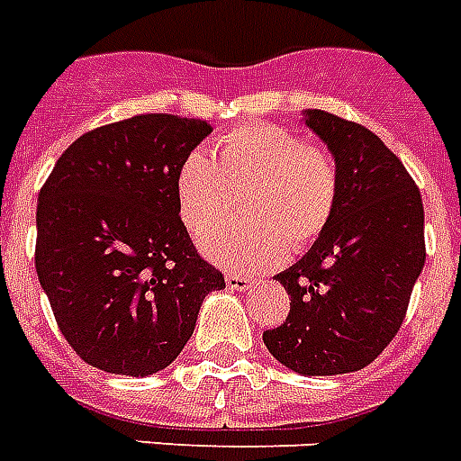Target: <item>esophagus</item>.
I'll return each instance as SVG.
<instances>
[{"label":"esophagus","instance_id":"obj_1","mask_svg":"<svg viewBox=\"0 0 461 461\" xmlns=\"http://www.w3.org/2000/svg\"><path fill=\"white\" fill-rule=\"evenodd\" d=\"M224 280H227V287L234 289V292H246V289H249L253 285L251 277H246V275L230 273V275H227V277H224Z\"/></svg>","mask_w":461,"mask_h":461}]
</instances>
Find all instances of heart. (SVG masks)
Segmentation results:
<instances>
[{"mask_svg":"<svg viewBox=\"0 0 461 461\" xmlns=\"http://www.w3.org/2000/svg\"><path fill=\"white\" fill-rule=\"evenodd\" d=\"M240 194L244 221L208 235L203 253L234 270L280 266L328 230L339 201L335 158L292 129L244 124L220 136L212 155L195 148L176 172V201L194 237L207 234L233 209Z\"/></svg>","mask_w":461,"mask_h":461,"instance_id":"b5f03b06","label":"heart"}]
</instances>
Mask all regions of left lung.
Segmentation results:
<instances>
[{
	"label": "left lung",
	"instance_id": "obj_1",
	"mask_svg": "<svg viewBox=\"0 0 461 461\" xmlns=\"http://www.w3.org/2000/svg\"><path fill=\"white\" fill-rule=\"evenodd\" d=\"M303 122L339 169V201L311 251L275 280L289 315L263 342L302 375L361 371L397 335L426 263L421 191L373 131L322 110Z\"/></svg>",
	"mask_w": 461,
	"mask_h": 461
}]
</instances>
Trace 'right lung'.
<instances>
[{"instance_id": "1", "label": "right lung", "mask_w": 461, "mask_h": 461, "mask_svg": "<svg viewBox=\"0 0 461 461\" xmlns=\"http://www.w3.org/2000/svg\"><path fill=\"white\" fill-rule=\"evenodd\" d=\"M212 126L139 114L83 133L38 195L35 270L61 335L100 371L153 375L224 287L179 217L176 172Z\"/></svg>"}]
</instances>
